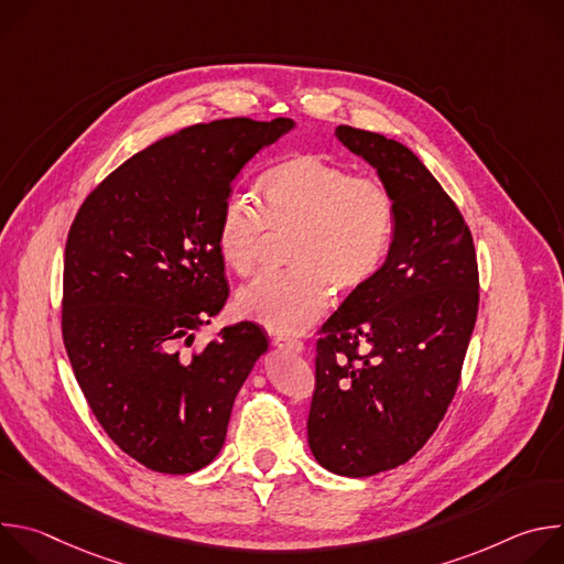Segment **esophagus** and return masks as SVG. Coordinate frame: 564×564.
Listing matches in <instances>:
<instances>
[{
  "label": "esophagus",
  "mask_w": 564,
  "mask_h": 564,
  "mask_svg": "<svg viewBox=\"0 0 564 564\" xmlns=\"http://www.w3.org/2000/svg\"><path fill=\"white\" fill-rule=\"evenodd\" d=\"M274 346H276L279 350H288V352H294V355H301V352L305 350L303 341L290 339V337H276V339H274Z\"/></svg>",
  "instance_id": "obj_1"
}]
</instances>
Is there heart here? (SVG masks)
Returning a JSON list of instances; mask_svg holds the SVG:
<instances>
[{
  "label": "heart",
  "mask_w": 564,
  "mask_h": 564,
  "mask_svg": "<svg viewBox=\"0 0 564 564\" xmlns=\"http://www.w3.org/2000/svg\"><path fill=\"white\" fill-rule=\"evenodd\" d=\"M259 209L229 196L216 218V250L238 276L261 263L272 238L292 236L285 248L290 272L261 276L236 294L240 316L270 333L310 328L337 296L357 294L383 265L394 200L375 178H359L346 165L316 153H296L259 181Z\"/></svg>",
  "instance_id": "b5f03b06"
}]
</instances>
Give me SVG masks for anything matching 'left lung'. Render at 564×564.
Returning <instances> with one entry per match:
<instances>
[{"instance_id":"1","label":"left lung","mask_w":564,"mask_h":564,"mask_svg":"<svg viewBox=\"0 0 564 564\" xmlns=\"http://www.w3.org/2000/svg\"><path fill=\"white\" fill-rule=\"evenodd\" d=\"M335 135L377 170L394 229L375 279L321 328L307 444L324 468L368 477L409 462L444 420L479 279L468 225L409 147L346 124Z\"/></svg>"}]
</instances>
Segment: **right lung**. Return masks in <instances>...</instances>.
I'll list each match as a JSON object with an SVG mask.
<instances>
[{"mask_svg":"<svg viewBox=\"0 0 564 564\" xmlns=\"http://www.w3.org/2000/svg\"><path fill=\"white\" fill-rule=\"evenodd\" d=\"M292 129L290 118L181 129L109 174L70 225L66 355L100 426L151 470L194 473L220 453L234 399L268 352L250 321L200 352L181 348L229 296L214 231L234 178Z\"/></svg>","mask_w":564,"mask_h":564,"instance_id":"add662e5","label":"right lung"}]
</instances>
